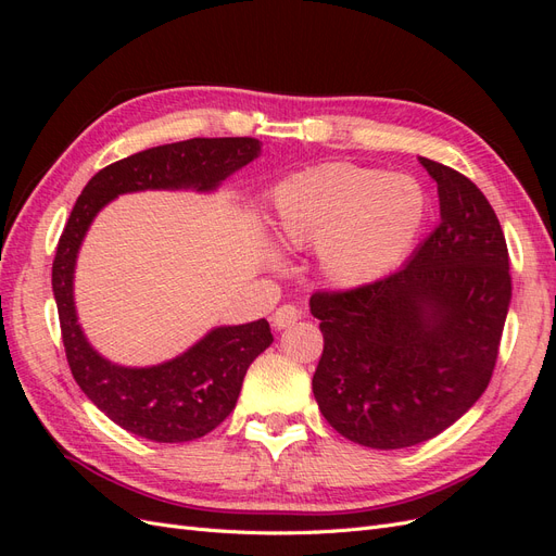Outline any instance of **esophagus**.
<instances>
[{"label":"esophagus","mask_w":556,"mask_h":556,"mask_svg":"<svg viewBox=\"0 0 556 556\" xmlns=\"http://www.w3.org/2000/svg\"><path fill=\"white\" fill-rule=\"evenodd\" d=\"M299 317H301V311H299L294 304H285V306L276 308V313H274V317H271V323H274L276 329H285V327L294 325Z\"/></svg>","instance_id":"obj_1"}]
</instances>
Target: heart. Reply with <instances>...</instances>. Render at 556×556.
<instances>
[{"mask_svg": "<svg viewBox=\"0 0 556 556\" xmlns=\"http://www.w3.org/2000/svg\"><path fill=\"white\" fill-rule=\"evenodd\" d=\"M282 245L317 243L329 280L359 285L394 266L425 220V194L406 176L331 164L282 182L274 194Z\"/></svg>", "mask_w": 556, "mask_h": 556, "instance_id": "heart-1", "label": "heart"}]
</instances>
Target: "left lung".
Returning a JSON list of instances; mask_svg holds the SVG:
<instances>
[{"mask_svg": "<svg viewBox=\"0 0 556 556\" xmlns=\"http://www.w3.org/2000/svg\"><path fill=\"white\" fill-rule=\"evenodd\" d=\"M419 162L439 182L441 225L399 271L311 296L325 336L313 376L319 413L376 450L425 443L482 396L513 292L490 201L464 174Z\"/></svg>", "mask_w": 556, "mask_h": 556, "instance_id": "obj_1", "label": "left lung"}]
</instances>
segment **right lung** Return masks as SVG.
<instances>
[{"label":"right lung","instance_id":"1","mask_svg":"<svg viewBox=\"0 0 556 556\" xmlns=\"http://www.w3.org/2000/svg\"><path fill=\"white\" fill-rule=\"evenodd\" d=\"M260 153L252 137L190 139L148 148L104 166L83 188L64 225L53 260V292L72 376L117 427L155 443L194 441L223 425L237 406L248 366L274 343L266 319L217 327L185 355L150 368L102 359L78 327L74 266L92 217L123 192L197 188L213 190Z\"/></svg>","mask_w":556,"mask_h":556}]
</instances>
